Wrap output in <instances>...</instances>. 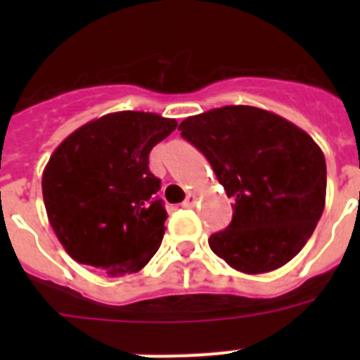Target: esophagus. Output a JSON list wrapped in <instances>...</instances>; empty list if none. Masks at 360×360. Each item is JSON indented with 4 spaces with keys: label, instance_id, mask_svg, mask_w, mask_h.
<instances>
[{
    "label": "esophagus",
    "instance_id": "34e87169",
    "mask_svg": "<svg viewBox=\"0 0 360 360\" xmlns=\"http://www.w3.org/2000/svg\"><path fill=\"white\" fill-rule=\"evenodd\" d=\"M195 203H196V195L195 193H189V195H187V198H186V202L182 203L184 207H195Z\"/></svg>",
    "mask_w": 360,
    "mask_h": 360
}]
</instances>
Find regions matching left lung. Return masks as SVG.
<instances>
[{"mask_svg": "<svg viewBox=\"0 0 360 360\" xmlns=\"http://www.w3.org/2000/svg\"><path fill=\"white\" fill-rule=\"evenodd\" d=\"M178 129L232 198V221L209 247L238 272L265 274L303 249L326 202V162L294 122L256 106H221Z\"/></svg>", "mask_w": 360, "mask_h": 360, "instance_id": "left-lung-1", "label": "left lung"}]
</instances>
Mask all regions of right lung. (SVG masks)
I'll return each mask as SVG.
<instances>
[{
	"label": "right lung",
	"instance_id": "add662e5",
	"mask_svg": "<svg viewBox=\"0 0 360 360\" xmlns=\"http://www.w3.org/2000/svg\"><path fill=\"white\" fill-rule=\"evenodd\" d=\"M178 122L149 111H115L86 122L44 165L43 200L59 243L104 274H135L164 238L167 218L155 193L149 153Z\"/></svg>",
	"mask_w": 360,
	"mask_h": 360
}]
</instances>
